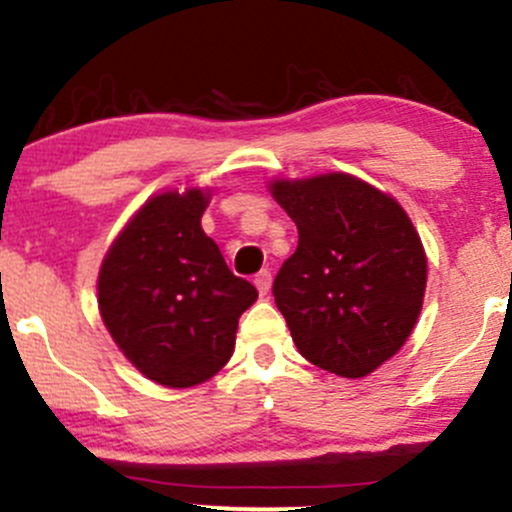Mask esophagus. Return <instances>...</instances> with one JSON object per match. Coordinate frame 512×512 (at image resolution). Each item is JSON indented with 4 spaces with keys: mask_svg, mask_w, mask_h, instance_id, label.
Masks as SVG:
<instances>
[{
    "mask_svg": "<svg viewBox=\"0 0 512 512\" xmlns=\"http://www.w3.org/2000/svg\"><path fill=\"white\" fill-rule=\"evenodd\" d=\"M255 287H257V292H260L262 297H265V294L270 292V287H272V274L267 272V270L257 272L255 274Z\"/></svg>",
    "mask_w": 512,
    "mask_h": 512,
    "instance_id": "1",
    "label": "esophagus"
}]
</instances>
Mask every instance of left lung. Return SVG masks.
<instances>
[{"mask_svg":"<svg viewBox=\"0 0 512 512\" xmlns=\"http://www.w3.org/2000/svg\"><path fill=\"white\" fill-rule=\"evenodd\" d=\"M270 191L299 230L272 287L299 353L365 378L405 346L422 311L427 255L410 215L341 171L277 179Z\"/></svg>","mask_w":512,"mask_h":512,"instance_id":"1","label":"left lung"}]
</instances>
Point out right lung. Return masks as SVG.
I'll return each instance as SVG.
<instances>
[{
	"mask_svg": "<svg viewBox=\"0 0 512 512\" xmlns=\"http://www.w3.org/2000/svg\"><path fill=\"white\" fill-rule=\"evenodd\" d=\"M208 188L164 191L129 218L98 274V309L112 341L164 387L211 380L235 351L242 311L257 299L203 233Z\"/></svg>",
	"mask_w": 512,
	"mask_h": 512,
	"instance_id": "add662e5",
	"label": "right lung"
}]
</instances>
